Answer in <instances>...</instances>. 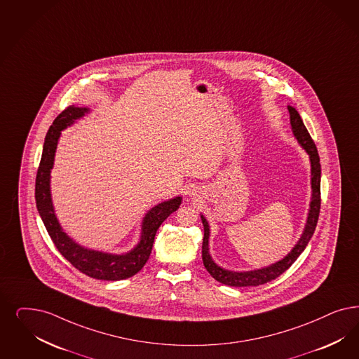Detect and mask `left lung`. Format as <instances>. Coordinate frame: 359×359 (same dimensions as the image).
Here are the masks:
<instances>
[{"label": "left lung", "mask_w": 359, "mask_h": 359, "mask_svg": "<svg viewBox=\"0 0 359 359\" xmlns=\"http://www.w3.org/2000/svg\"><path fill=\"white\" fill-rule=\"evenodd\" d=\"M287 110L290 114V124L293 134L297 137L298 143L306 149L309 154L310 163H311V201H310L309 216L308 222L305 225V231L301 236L299 241L297 243L296 247L292 249V252L278 262L273 264L268 268H262L257 271H250V272H231L225 271L216 265L213 260L210 259V252H208V238H210V225L204 216L201 215V222L204 225V238H203V249H201V256H203V262L205 269L208 271L210 276L224 285L229 286H257V285L266 284L271 283L272 280H276L278 276L286 272L293 262L298 259V256L304 252V249L308 245V243L311 238V236L316 231L318 216H320V210H321V164H320V156L317 147L310 136L309 131L306 130L305 124L302 122L299 114L294 107L287 106Z\"/></svg>", "instance_id": "1"}]
</instances>
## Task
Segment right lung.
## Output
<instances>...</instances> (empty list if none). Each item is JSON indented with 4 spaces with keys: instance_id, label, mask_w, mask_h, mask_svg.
Listing matches in <instances>:
<instances>
[{
    "instance_id": "obj_1",
    "label": "right lung",
    "mask_w": 359,
    "mask_h": 359,
    "mask_svg": "<svg viewBox=\"0 0 359 359\" xmlns=\"http://www.w3.org/2000/svg\"><path fill=\"white\" fill-rule=\"evenodd\" d=\"M87 111L88 109L86 107L69 106L50 126L49 131L45 137L42 158L39 161L36 177V203L39 216L46 226L50 238L53 240L60 253L74 266L75 269L97 280L118 281L134 276L144 266V264L149 259L156 231L159 229L161 223L179 208L182 198L164 201L149 210L142 225L143 228L140 243L130 253L118 256L90 250L75 244L74 241L63 232L54 215L50 198V170L53 168L54 154L61 131L78 118L83 116Z\"/></svg>"
}]
</instances>
